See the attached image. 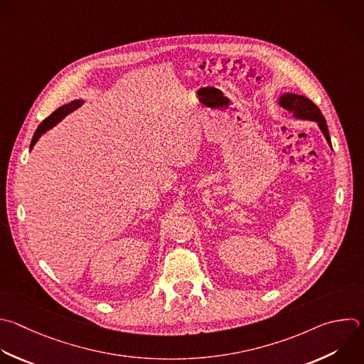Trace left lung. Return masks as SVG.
<instances>
[{"mask_svg": "<svg viewBox=\"0 0 364 364\" xmlns=\"http://www.w3.org/2000/svg\"><path fill=\"white\" fill-rule=\"evenodd\" d=\"M279 104L283 108L289 109L294 115V118L316 121L318 129L323 133V136L326 137L328 146L331 147V141H330V136H328V129H327V124H326V119H324L320 108L311 100H309L304 95H297V94H293V92H286V94H283L280 97Z\"/></svg>", "mask_w": 364, "mask_h": 364, "instance_id": "8db88e82", "label": "left lung"}]
</instances>
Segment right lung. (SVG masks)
<instances>
[{
	"label": "right lung",
	"mask_w": 364,
	"mask_h": 364,
	"mask_svg": "<svg viewBox=\"0 0 364 364\" xmlns=\"http://www.w3.org/2000/svg\"><path fill=\"white\" fill-rule=\"evenodd\" d=\"M82 102H84V100L71 101V102H68V104L60 107L58 109H55L50 117H47V118L43 121V123L38 126V129L36 130L34 137H33L31 144H30V150H33V147L36 146V143L38 141V139H40L46 132H48L50 129H53L57 123H60V121H61L67 114H70V112H73L74 109H77Z\"/></svg>",
	"instance_id": "right-lung-1"
}]
</instances>
